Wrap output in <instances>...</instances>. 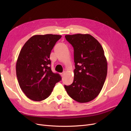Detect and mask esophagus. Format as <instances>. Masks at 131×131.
<instances>
[{
    "label": "esophagus",
    "mask_w": 131,
    "mask_h": 131,
    "mask_svg": "<svg viewBox=\"0 0 131 131\" xmlns=\"http://www.w3.org/2000/svg\"><path fill=\"white\" fill-rule=\"evenodd\" d=\"M65 74H66V73L64 72H63V73H61V77H64V75H65Z\"/></svg>",
    "instance_id": "34e87169"
}]
</instances>
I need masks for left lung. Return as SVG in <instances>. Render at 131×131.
<instances>
[{
  "label": "left lung",
  "instance_id": "8db88e82",
  "mask_svg": "<svg viewBox=\"0 0 131 131\" xmlns=\"http://www.w3.org/2000/svg\"><path fill=\"white\" fill-rule=\"evenodd\" d=\"M74 48V81L64 85L69 96L79 103H87L97 97L107 75L104 51L97 39L88 34L65 35Z\"/></svg>",
  "mask_w": 131,
  "mask_h": 131
}]
</instances>
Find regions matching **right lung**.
<instances>
[{
    "mask_svg": "<svg viewBox=\"0 0 131 131\" xmlns=\"http://www.w3.org/2000/svg\"><path fill=\"white\" fill-rule=\"evenodd\" d=\"M59 35H35L22 47L16 66L17 80L26 96L34 101L45 100L61 80L51 68L50 56Z\"/></svg>",
    "mask_w": 131,
    "mask_h": 131,
    "instance_id": "right-lung-1",
    "label": "right lung"
}]
</instances>
